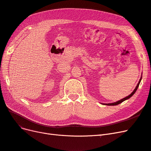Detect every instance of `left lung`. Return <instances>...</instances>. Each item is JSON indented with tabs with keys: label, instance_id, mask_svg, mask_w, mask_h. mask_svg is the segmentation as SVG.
I'll return each mask as SVG.
<instances>
[{
	"label": "left lung",
	"instance_id": "left-lung-1",
	"mask_svg": "<svg viewBox=\"0 0 151 151\" xmlns=\"http://www.w3.org/2000/svg\"><path fill=\"white\" fill-rule=\"evenodd\" d=\"M141 80H142V77H140V80H139V83H138V84H137V86H136V88H135V89L134 90V91L133 92H132L130 95H129L128 96H127V97H125V98H123V99H120V100H119V101H116V102H115V103H106V104H104V103H103V104H104V105H108V106H115V105H117V104H120L121 103H122L123 101H125V100H127V99H129L130 98H131L132 96H133L134 94H135V93L136 92V91H137V88H138V87H139V84H140V81H141Z\"/></svg>",
	"mask_w": 151,
	"mask_h": 151
}]
</instances>
